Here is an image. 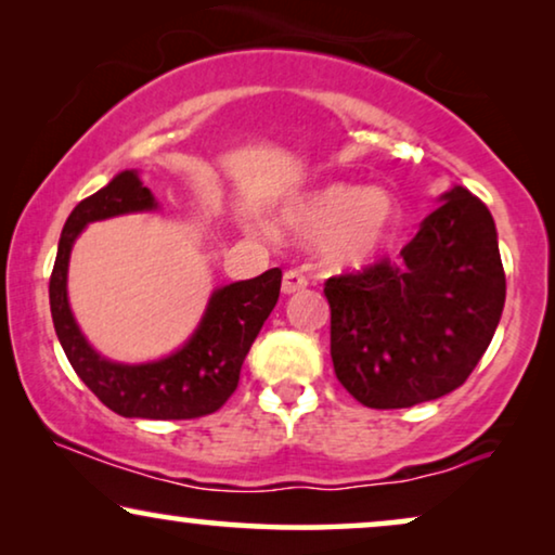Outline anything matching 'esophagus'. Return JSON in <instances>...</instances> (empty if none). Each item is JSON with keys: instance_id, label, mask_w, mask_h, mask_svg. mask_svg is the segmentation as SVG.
Segmentation results:
<instances>
[{"instance_id": "obj_1", "label": "esophagus", "mask_w": 555, "mask_h": 555, "mask_svg": "<svg viewBox=\"0 0 555 555\" xmlns=\"http://www.w3.org/2000/svg\"><path fill=\"white\" fill-rule=\"evenodd\" d=\"M308 287V278L302 275L300 270H287L283 275V293L291 295V293H298V291H306Z\"/></svg>"}]
</instances>
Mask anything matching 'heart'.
<instances>
[{
    "mask_svg": "<svg viewBox=\"0 0 555 555\" xmlns=\"http://www.w3.org/2000/svg\"><path fill=\"white\" fill-rule=\"evenodd\" d=\"M283 224L298 237L321 240V253L333 268H359L389 242L397 207L384 192L331 184L287 204Z\"/></svg>",
    "mask_w": 555,
    "mask_h": 555,
    "instance_id": "1",
    "label": "heart"
}]
</instances>
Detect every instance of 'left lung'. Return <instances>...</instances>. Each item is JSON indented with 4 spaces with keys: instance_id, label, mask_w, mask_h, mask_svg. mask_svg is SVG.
Returning <instances> with one entry per match:
<instances>
[{
    "instance_id": "8db88e82",
    "label": "left lung",
    "mask_w": 555,
    "mask_h": 555,
    "mask_svg": "<svg viewBox=\"0 0 555 555\" xmlns=\"http://www.w3.org/2000/svg\"><path fill=\"white\" fill-rule=\"evenodd\" d=\"M331 359L371 409H406L467 382L505 306V270L490 209L452 186L399 262L328 278Z\"/></svg>"
}]
</instances>
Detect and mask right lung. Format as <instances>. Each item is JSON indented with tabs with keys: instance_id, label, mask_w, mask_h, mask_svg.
I'll return each mask as SVG.
<instances>
[{
	"instance_id": "add662e5",
	"label": "right lung",
	"mask_w": 555,
	"mask_h": 555,
	"mask_svg": "<svg viewBox=\"0 0 555 555\" xmlns=\"http://www.w3.org/2000/svg\"><path fill=\"white\" fill-rule=\"evenodd\" d=\"M156 209L154 194L135 171H120L101 192L70 211L60 234L50 275V310L60 346L82 384L120 416L139 420H196L217 412L240 384L242 361L275 308L283 272L272 268L211 293L207 313L184 348L151 363H113L98 356L67 306V260L86 224L128 211Z\"/></svg>"
}]
</instances>
